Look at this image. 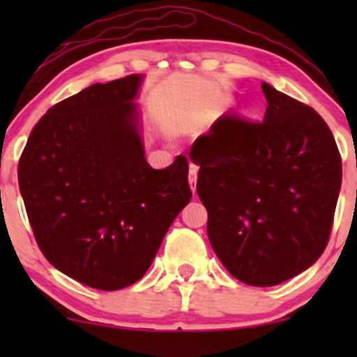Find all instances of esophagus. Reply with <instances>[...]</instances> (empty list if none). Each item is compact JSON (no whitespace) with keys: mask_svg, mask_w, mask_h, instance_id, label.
<instances>
[{"mask_svg":"<svg viewBox=\"0 0 357 357\" xmlns=\"http://www.w3.org/2000/svg\"><path fill=\"white\" fill-rule=\"evenodd\" d=\"M188 179H190L191 190L196 191V179H198V166L196 165H190V174H188Z\"/></svg>","mask_w":357,"mask_h":357,"instance_id":"obj_1","label":"esophagus"}]
</instances>
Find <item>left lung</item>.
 I'll list each match as a JSON object with an SVG mask.
<instances>
[{"label": "left lung", "mask_w": 357, "mask_h": 357, "mask_svg": "<svg viewBox=\"0 0 357 357\" xmlns=\"http://www.w3.org/2000/svg\"><path fill=\"white\" fill-rule=\"evenodd\" d=\"M264 121L223 116L191 147L208 238L225 268L278 285L322 255L334 223L342 161L324 119L268 84Z\"/></svg>", "instance_id": "1"}]
</instances>
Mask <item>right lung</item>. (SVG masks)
<instances>
[{"label": "right lung", "mask_w": 357, "mask_h": 357, "mask_svg": "<svg viewBox=\"0 0 357 357\" xmlns=\"http://www.w3.org/2000/svg\"><path fill=\"white\" fill-rule=\"evenodd\" d=\"M141 77L93 84L33 127L18 183L40 250L61 273L99 290L137 282L190 203L188 159L147 165L137 130Z\"/></svg>", "instance_id": "obj_1"}]
</instances>
